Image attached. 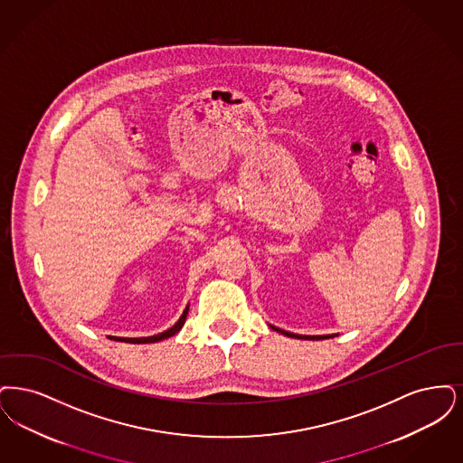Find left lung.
<instances>
[{
	"label": "left lung",
	"mask_w": 463,
	"mask_h": 463,
	"mask_svg": "<svg viewBox=\"0 0 463 463\" xmlns=\"http://www.w3.org/2000/svg\"><path fill=\"white\" fill-rule=\"evenodd\" d=\"M273 330H277L279 334H282V335H287V337H294V339H304V341H322V339H330V337H337V334H332V335H299V334H292V332H287V330H282V328H279V326H273V325H269Z\"/></svg>",
	"instance_id": "1"
}]
</instances>
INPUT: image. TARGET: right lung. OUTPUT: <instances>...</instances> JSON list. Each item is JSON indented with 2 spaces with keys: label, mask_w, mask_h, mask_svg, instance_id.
<instances>
[{
  "label": "right lung",
  "mask_w": 463,
  "mask_h": 463,
  "mask_svg": "<svg viewBox=\"0 0 463 463\" xmlns=\"http://www.w3.org/2000/svg\"><path fill=\"white\" fill-rule=\"evenodd\" d=\"M188 307H190V306H186V307H184V311H183V315H181L178 322L175 323L171 328H167V330H164L161 334H157V335H150V337H114V335H109V339H112V341L129 342V344H152V342L169 339V337L176 335V334L180 332L181 326L184 325L186 315H188Z\"/></svg>",
  "instance_id": "right-lung-1"
}]
</instances>
